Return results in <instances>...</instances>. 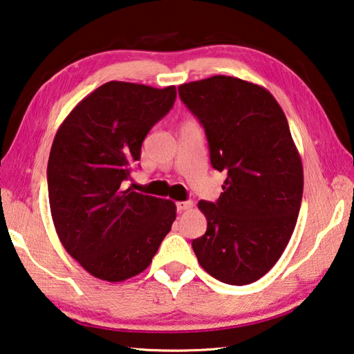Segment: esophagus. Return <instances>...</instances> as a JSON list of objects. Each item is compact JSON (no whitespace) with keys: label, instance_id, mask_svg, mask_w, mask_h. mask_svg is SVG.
<instances>
[{"label":"esophagus","instance_id":"34e87169","mask_svg":"<svg viewBox=\"0 0 354 354\" xmlns=\"http://www.w3.org/2000/svg\"><path fill=\"white\" fill-rule=\"evenodd\" d=\"M192 205H194V201H192V199H187V201H178L176 203V210L178 212L187 210V209L192 207Z\"/></svg>","mask_w":354,"mask_h":354}]
</instances>
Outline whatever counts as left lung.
<instances>
[{
  "label": "left lung",
  "instance_id": "1",
  "mask_svg": "<svg viewBox=\"0 0 354 354\" xmlns=\"http://www.w3.org/2000/svg\"><path fill=\"white\" fill-rule=\"evenodd\" d=\"M178 93L204 127L212 167L227 171L218 201L198 203L207 230L192 248L212 277L249 285L279 261L300 210L304 167L286 115L268 89L236 77L184 83Z\"/></svg>",
  "mask_w": 354,
  "mask_h": 354
}]
</instances>
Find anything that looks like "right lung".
I'll return each mask as SVG.
<instances>
[{
	"instance_id": "1",
	"label": "right lung",
	"mask_w": 354,
	"mask_h": 354,
	"mask_svg": "<svg viewBox=\"0 0 354 354\" xmlns=\"http://www.w3.org/2000/svg\"><path fill=\"white\" fill-rule=\"evenodd\" d=\"M175 99V86L108 82L55 134L48 162L50 215L68 254L100 280L124 281L149 268L175 221L170 199L122 187L145 136Z\"/></svg>"
}]
</instances>
